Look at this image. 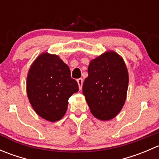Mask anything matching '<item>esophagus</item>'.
Masks as SVG:
<instances>
[{"instance_id": "esophagus-1", "label": "esophagus", "mask_w": 159, "mask_h": 159, "mask_svg": "<svg viewBox=\"0 0 159 159\" xmlns=\"http://www.w3.org/2000/svg\"><path fill=\"white\" fill-rule=\"evenodd\" d=\"M77 81H78V86H79V89L81 90V89H82V84H83V79H82V78H78V79L77 80Z\"/></svg>"}]
</instances>
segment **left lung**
I'll return each mask as SVG.
<instances>
[{"label": "left lung", "mask_w": 159, "mask_h": 159, "mask_svg": "<svg viewBox=\"0 0 159 159\" xmlns=\"http://www.w3.org/2000/svg\"><path fill=\"white\" fill-rule=\"evenodd\" d=\"M88 72L82 91L91 114L102 121L115 118L125 102L129 86L124 60L115 51H107L91 61Z\"/></svg>", "instance_id": "left-lung-1"}]
</instances>
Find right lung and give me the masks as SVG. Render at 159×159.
<instances>
[{"mask_svg": "<svg viewBox=\"0 0 159 159\" xmlns=\"http://www.w3.org/2000/svg\"><path fill=\"white\" fill-rule=\"evenodd\" d=\"M78 91L70 68L55 54H40L30 66L27 94L34 110L49 121H59L68 108V98Z\"/></svg>", "mask_w": 159, "mask_h": 159, "instance_id": "1", "label": "right lung"}]
</instances>
